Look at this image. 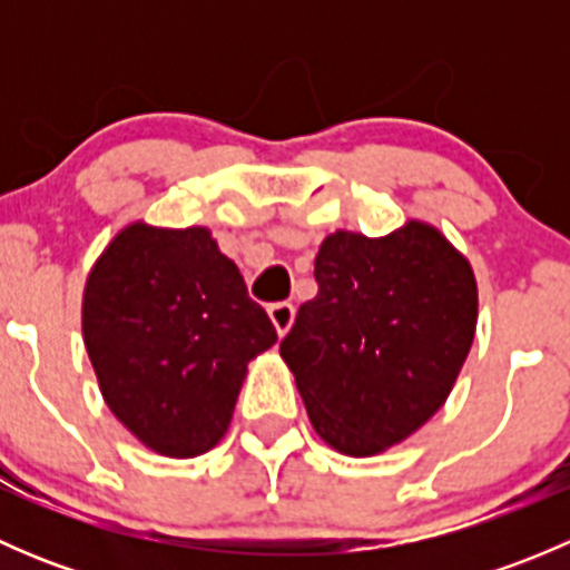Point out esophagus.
Masks as SVG:
<instances>
[{"label":"esophagus","mask_w":570,"mask_h":570,"mask_svg":"<svg viewBox=\"0 0 570 570\" xmlns=\"http://www.w3.org/2000/svg\"><path fill=\"white\" fill-rule=\"evenodd\" d=\"M267 312H269V320H273L275 331L284 336V333L292 327V322H295V306H292L289 301H281V303H273Z\"/></svg>","instance_id":"1"}]
</instances>
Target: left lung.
I'll return each instance as SVG.
<instances>
[{
	"label": "left lung",
	"instance_id": "8db88e82",
	"mask_svg": "<svg viewBox=\"0 0 570 570\" xmlns=\"http://www.w3.org/2000/svg\"><path fill=\"white\" fill-rule=\"evenodd\" d=\"M281 355L314 430L344 455H375L450 396L476 325L469 262L424 223L389 237L336 232L314 262Z\"/></svg>",
	"mask_w": 570,
	"mask_h": 570
}]
</instances>
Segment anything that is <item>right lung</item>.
I'll return each instance as SVG.
<instances>
[{
	"mask_svg": "<svg viewBox=\"0 0 570 570\" xmlns=\"http://www.w3.org/2000/svg\"><path fill=\"white\" fill-rule=\"evenodd\" d=\"M82 333L109 411L154 452H209L248 361L278 342L243 273L206 228L135 223L85 286Z\"/></svg>",
	"mask_w": 570,
	"mask_h": 570,
	"instance_id": "obj_1",
	"label": "right lung"
}]
</instances>
